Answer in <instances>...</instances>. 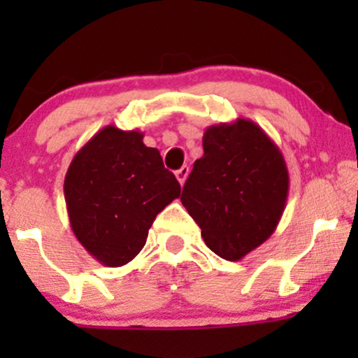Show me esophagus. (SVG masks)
Returning a JSON list of instances; mask_svg holds the SVG:
<instances>
[{
  "label": "esophagus",
  "mask_w": 358,
  "mask_h": 358,
  "mask_svg": "<svg viewBox=\"0 0 358 358\" xmlns=\"http://www.w3.org/2000/svg\"><path fill=\"white\" fill-rule=\"evenodd\" d=\"M188 171H190V170H188V166L183 165V166L180 168V170L175 173V175H176V180H178L180 185L185 183V180H187V176H188Z\"/></svg>",
  "instance_id": "34e87169"
}]
</instances>
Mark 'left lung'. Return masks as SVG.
<instances>
[{
	"mask_svg": "<svg viewBox=\"0 0 358 358\" xmlns=\"http://www.w3.org/2000/svg\"><path fill=\"white\" fill-rule=\"evenodd\" d=\"M203 156L185 182L183 207L202 229L207 248L241 261L276 231L289 175L276 143L250 119L207 127Z\"/></svg>",
	"mask_w": 358,
	"mask_h": 358,
	"instance_id": "8db88e82",
	"label": "left lung"
}]
</instances>
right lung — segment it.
<instances>
[{
    "label": "right lung",
    "instance_id": "add662e5",
    "mask_svg": "<svg viewBox=\"0 0 358 358\" xmlns=\"http://www.w3.org/2000/svg\"><path fill=\"white\" fill-rule=\"evenodd\" d=\"M64 193L77 241L101 264L119 268L145 248L156 215L180 196V183L143 133L106 126L73 156Z\"/></svg>",
    "mask_w": 358,
    "mask_h": 358
}]
</instances>
